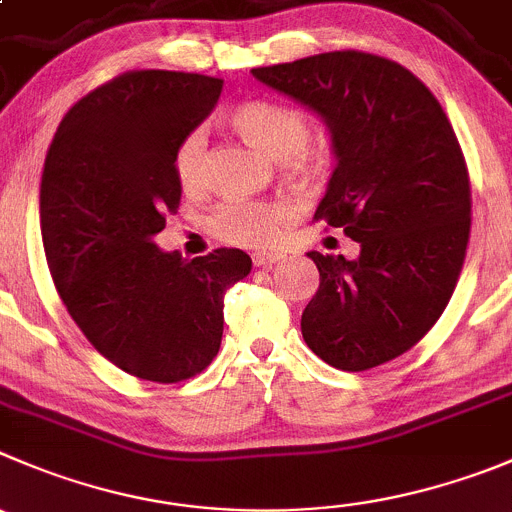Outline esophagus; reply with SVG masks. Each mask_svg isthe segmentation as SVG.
<instances>
[{
	"instance_id": "obj_1",
	"label": "esophagus",
	"mask_w": 512,
	"mask_h": 512,
	"mask_svg": "<svg viewBox=\"0 0 512 512\" xmlns=\"http://www.w3.org/2000/svg\"><path fill=\"white\" fill-rule=\"evenodd\" d=\"M253 259V264L256 266H276L281 261V253H276V251H256L251 256Z\"/></svg>"
}]
</instances>
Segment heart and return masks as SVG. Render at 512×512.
Instances as JSON below:
<instances>
[{
  "label": "heart",
  "mask_w": 512,
  "mask_h": 512,
  "mask_svg": "<svg viewBox=\"0 0 512 512\" xmlns=\"http://www.w3.org/2000/svg\"><path fill=\"white\" fill-rule=\"evenodd\" d=\"M231 128L251 148L269 160H279L284 178L296 188L314 186L332 163V138L326 130H306V118L296 107L274 100H248L231 113ZM206 138L193 130L180 140L173 155L175 178L183 188H196L203 175ZM284 211L274 203L228 201L213 211V236L238 246L259 248L274 241Z\"/></svg>",
  "instance_id": "1"
}]
</instances>
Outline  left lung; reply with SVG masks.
<instances>
[{
	"label": "left lung",
	"mask_w": 512,
	"mask_h": 512,
	"mask_svg": "<svg viewBox=\"0 0 512 512\" xmlns=\"http://www.w3.org/2000/svg\"><path fill=\"white\" fill-rule=\"evenodd\" d=\"M251 75L324 123L334 170L314 221L359 243L352 261L306 253L319 291L301 314L304 342L344 372L405 354L445 311L470 238V180L445 110L410 70L367 52Z\"/></svg>",
	"instance_id": "obj_1"
}]
</instances>
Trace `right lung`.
<instances>
[{"label":"right lung","mask_w":512,"mask_h":512,"mask_svg":"<svg viewBox=\"0 0 512 512\" xmlns=\"http://www.w3.org/2000/svg\"><path fill=\"white\" fill-rule=\"evenodd\" d=\"M223 80L140 70L82 97L45 160L40 223L60 299L105 359L133 377L180 382L221 349L223 296L251 256L188 261L155 236L180 203L175 148L213 113Z\"/></svg>","instance_id":"obj_1"}]
</instances>
